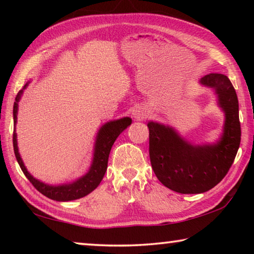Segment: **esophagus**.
<instances>
[{
	"instance_id": "34e87169",
	"label": "esophagus",
	"mask_w": 254,
	"mask_h": 254,
	"mask_svg": "<svg viewBox=\"0 0 254 254\" xmlns=\"http://www.w3.org/2000/svg\"><path fill=\"white\" fill-rule=\"evenodd\" d=\"M133 117H134V119L139 120V121H142V120L148 117V111L143 106H137L133 110Z\"/></svg>"
}]
</instances>
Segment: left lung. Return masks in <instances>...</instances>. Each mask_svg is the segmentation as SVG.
<instances>
[{
	"label": "left lung",
	"instance_id": "1",
	"mask_svg": "<svg viewBox=\"0 0 254 254\" xmlns=\"http://www.w3.org/2000/svg\"><path fill=\"white\" fill-rule=\"evenodd\" d=\"M200 83L214 88L225 112L224 133L216 144L194 147L173 128L149 122V154L157 178L180 194L212 189L229 173L241 142L239 101L233 85L222 74H208Z\"/></svg>",
	"mask_w": 254,
	"mask_h": 254
}]
</instances>
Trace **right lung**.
I'll return each mask as SVG.
<instances>
[{
  "label": "right lung",
  "instance_id": "1",
  "mask_svg": "<svg viewBox=\"0 0 254 254\" xmlns=\"http://www.w3.org/2000/svg\"><path fill=\"white\" fill-rule=\"evenodd\" d=\"M27 87V85L23 88ZM22 91L18 93L15 97L14 106H13V120L16 123V112H18V102L20 100ZM130 118H124L118 121H112L106 123L105 126L101 127L98 132L96 145H95V153H94V159L91 169L84 177L76 180L75 183L69 185H63V186H49L44 183H40L39 180L33 178L31 175L25 169L22 160H21L20 154L18 151V144H16V133L13 131V148L15 158L19 162L21 170L23 171L25 177L29 179V182L33 185V187L40 191L42 195L48 197L50 199L58 200V201H67L78 199L88 195L95 189L104 177L105 171L107 168V162H109V156L112 149V145L115 142L117 137L126 130V128L131 124Z\"/></svg>",
  "mask_w": 254,
  "mask_h": 254
}]
</instances>
